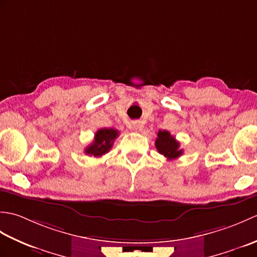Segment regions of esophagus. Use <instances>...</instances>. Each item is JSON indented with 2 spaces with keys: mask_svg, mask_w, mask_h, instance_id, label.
I'll list each match as a JSON object with an SVG mask.
<instances>
[{
  "mask_svg": "<svg viewBox=\"0 0 257 257\" xmlns=\"http://www.w3.org/2000/svg\"><path fill=\"white\" fill-rule=\"evenodd\" d=\"M132 125H133V128L135 130H137V132H139V130H141V128H143V124H141V122L139 121V120H136V121H133Z\"/></svg>",
  "mask_w": 257,
  "mask_h": 257,
  "instance_id": "esophagus-1",
  "label": "esophagus"
}]
</instances>
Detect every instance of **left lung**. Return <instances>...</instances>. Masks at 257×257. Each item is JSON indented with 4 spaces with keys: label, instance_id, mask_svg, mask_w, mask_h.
Instances as JSON below:
<instances>
[{
    "label": "left lung",
    "instance_id": "1",
    "mask_svg": "<svg viewBox=\"0 0 257 257\" xmlns=\"http://www.w3.org/2000/svg\"><path fill=\"white\" fill-rule=\"evenodd\" d=\"M156 148L160 155L165 156L168 160L177 159L182 156L183 150L180 149V143L167 130H159L156 139Z\"/></svg>",
    "mask_w": 257,
    "mask_h": 257
}]
</instances>
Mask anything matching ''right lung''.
<instances>
[{
    "mask_svg": "<svg viewBox=\"0 0 257 257\" xmlns=\"http://www.w3.org/2000/svg\"><path fill=\"white\" fill-rule=\"evenodd\" d=\"M119 136V132L116 129L101 128L95 134L94 141L86 147L85 154L92 157H101L111 149L113 141Z\"/></svg>",
    "mask_w": 257,
    "mask_h": 257,
    "instance_id": "right-lung-1",
    "label": "right lung"
}]
</instances>
